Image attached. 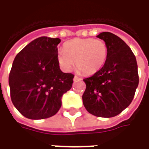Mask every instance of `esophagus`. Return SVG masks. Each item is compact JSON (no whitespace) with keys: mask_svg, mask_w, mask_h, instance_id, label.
<instances>
[{"mask_svg":"<svg viewBox=\"0 0 149 149\" xmlns=\"http://www.w3.org/2000/svg\"><path fill=\"white\" fill-rule=\"evenodd\" d=\"M80 80H81V79L80 77H77V76H75L74 78H73V81H80Z\"/></svg>","mask_w":149,"mask_h":149,"instance_id":"esophagus-1","label":"esophagus"}]
</instances>
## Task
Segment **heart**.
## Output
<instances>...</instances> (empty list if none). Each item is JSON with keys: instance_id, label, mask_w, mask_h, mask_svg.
Here are the masks:
<instances>
[{"instance_id": "obj_1", "label": "heart", "mask_w": 149, "mask_h": 149, "mask_svg": "<svg viewBox=\"0 0 149 149\" xmlns=\"http://www.w3.org/2000/svg\"><path fill=\"white\" fill-rule=\"evenodd\" d=\"M57 56V61L64 70L69 71L74 66L85 75H93L103 68L108 56L106 43L100 39H74L64 45Z\"/></svg>"}]
</instances>
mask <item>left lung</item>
<instances>
[{"instance_id": "1", "label": "left lung", "mask_w": 149, "mask_h": 149, "mask_svg": "<svg viewBox=\"0 0 149 149\" xmlns=\"http://www.w3.org/2000/svg\"><path fill=\"white\" fill-rule=\"evenodd\" d=\"M97 37L106 43L108 56L100 71L83 80L86 88L82 99L89 113L109 118L131 104L139 84L137 63L131 49L115 34L104 32Z\"/></svg>"}]
</instances>
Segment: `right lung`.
I'll return each instance as SVG.
<instances>
[{
	"instance_id": "obj_1",
	"label": "right lung",
	"mask_w": 149,
	"mask_h": 149,
	"mask_svg": "<svg viewBox=\"0 0 149 149\" xmlns=\"http://www.w3.org/2000/svg\"><path fill=\"white\" fill-rule=\"evenodd\" d=\"M59 38L41 37L16 56L8 77L16 109L32 120L51 117L61 106V97L72 88L74 75L60 69Z\"/></svg>"
}]
</instances>
